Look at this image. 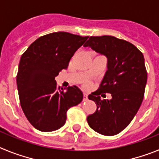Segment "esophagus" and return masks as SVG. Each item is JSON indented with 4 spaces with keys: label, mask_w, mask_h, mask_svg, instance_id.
Masks as SVG:
<instances>
[{
    "label": "esophagus",
    "mask_w": 159,
    "mask_h": 159,
    "mask_svg": "<svg viewBox=\"0 0 159 159\" xmlns=\"http://www.w3.org/2000/svg\"><path fill=\"white\" fill-rule=\"evenodd\" d=\"M88 94H86V93H84V99H83V100L84 101H87L88 100Z\"/></svg>",
    "instance_id": "34e87169"
}]
</instances>
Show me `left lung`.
<instances>
[{
	"label": "left lung",
	"mask_w": 159,
	"mask_h": 159,
	"mask_svg": "<svg viewBox=\"0 0 159 159\" xmlns=\"http://www.w3.org/2000/svg\"><path fill=\"white\" fill-rule=\"evenodd\" d=\"M89 47L107 59V70L99 88L88 95L97 110L87 118L91 128L112 136L124 130L134 119L143 100L147 72L143 53L134 45L115 36H91ZM110 93L111 100L102 101L99 95Z\"/></svg>",
	"instance_id": "8db88e82"
}]
</instances>
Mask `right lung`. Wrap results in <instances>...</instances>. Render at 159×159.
I'll list each match as a JSON object with an SVG mask.
<instances>
[{"instance_id":"add662e5","label":"right lung","mask_w":159,"mask_h":159,"mask_svg":"<svg viewBox=\"0 0 159 159\" xmlns=\"http://www.w3.org/2000/svg\"><path fill=\"white\" fill-rule=\"evenodd\" d=\"M69 32H52L38 38L20 60L16 84L22 110L29 123L40 131L62 127L67 111L83 100L78 87L57 86L55 77L66 69L77 49L88 40Z\"/></svg>"}]
</instances>
